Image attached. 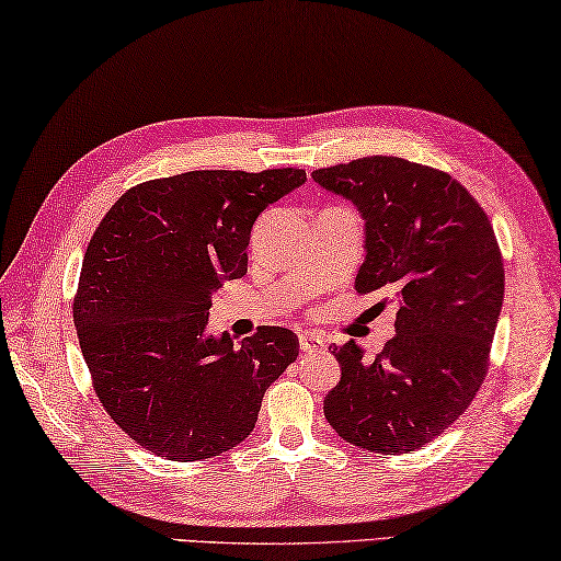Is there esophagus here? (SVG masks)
<instances>
[{"label": "esophagus", "mask_w": 561, "mask_h": 561, "mask_svg": "<svg viewBox=\"0 0 561 561\" xmlns=\"http://www.w3.org/2000/svg\"><path fill=\"white\" fill-rule=\"evenodd\" d=\"M300 351L306 355H316V353H325V341H320L318 335L302 333L300 335Z\"/></svg>", "instance_id": "esophagus-1"}]
</instances>
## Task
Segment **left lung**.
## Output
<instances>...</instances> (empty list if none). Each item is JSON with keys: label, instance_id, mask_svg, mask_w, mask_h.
I'll use <instances>...</instances> for the list:
<instances>
[{"label": "left lung", "instance_id": "obj_1", "mask_svg": "<svg viewBox=\"0 0 561 561\" xmlns=\"http://www.w3.org/2000/svg\"><path fill=\"white\" fill-rule=\"evenodd\" d=\"M365 224L357 293L400 302L378 357L333 347L341 382L323 412L345 443L382 455L433 443L462 415L488 375L504 298L502 253L482 206L449 173L398 156L313 171Z\"/></svg>", "mask_w": 561, "mask_h": 561}]
</instances>
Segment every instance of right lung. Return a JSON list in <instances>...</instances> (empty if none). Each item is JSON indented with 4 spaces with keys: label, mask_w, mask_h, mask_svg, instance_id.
I'll return each instance as SVG.
<instances>
[{
    "label": "right lung",
    "mask_w": 561,
    "mask_h": 561,
    "mask_svg": "<svg viewBox=\"0 0 561 561\" xmlns=\"http://www.w3.org/2000/svg\"><path fill=\"white\" fill-rule=\"evenodd\" d=\"M302 169L188 171L128 188L91 236L73 325L101 405L136 445L208 460L253 433L298 335L208 333L214 290L248 271L251 228Z\"/></svg>",
    "instance_id": "add662e5"
}]
</instances>
